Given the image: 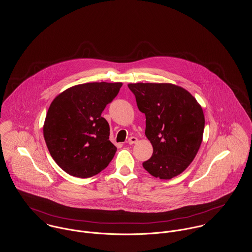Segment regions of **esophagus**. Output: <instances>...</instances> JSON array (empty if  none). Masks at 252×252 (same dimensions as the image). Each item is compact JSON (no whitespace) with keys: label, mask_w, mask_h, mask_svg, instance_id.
<instances>
[{"label":"esophagus","mask_w":252,"mask_h":252,"mask_svg":"<svg viewBox=\"0 0 252 252\" xmlns=\"http://www.w3.org/2000/svg\"><path fill=\"white\" fill-rule=\"evenodd\" d=\"M138 143V139L136 137H130L129 140H128V144H134Z\"/></svg>","instance_id":"1"}]
</instances>
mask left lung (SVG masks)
I'll list each match as a JSON object with an SVG mask.
<instances>
[{
  "mask_svg": "<svg viewBox=\"0 0 252 252\" xmlns=\"http://www.w3.org/2000/svg\"><path fill=\"white\" fill-rule=\"evenodd\" d=\"M140 111L145 114V136L153 147L143 163L153 177L171 180L194 160L203 141L205 116L197 100L172 83H130Z\"/></svg>",
  "mask_w": 252,
  "mask_h": 252,
  "instance_id": "left-lung-1",
  "label": "left lung"
}]
</instances>
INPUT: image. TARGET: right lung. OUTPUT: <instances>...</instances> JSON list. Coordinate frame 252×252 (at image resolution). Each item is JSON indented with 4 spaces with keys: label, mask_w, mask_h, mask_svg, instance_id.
<instances>
[{
    "label": "right lung",
    "mask_w": 252,
    "mask_h": 252,
    "mask_svg": "<svg viewBox=\"0 0 252 252\" xmlns=\"http://www.w3.org/2000/svg\"><path fill=\"white\" fill-rule=\"evenodd\" d=\"M121 82H89L68 88L50 104L43 137L51 157L72 177L86 179L108 167L116 147L101 116L118 94Z\"/></svg>",
    "instance_id": "obj_1"
}]
</instances>
